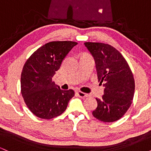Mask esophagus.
I'll use <instances>...</instances> for the list:
<instances>
[{"label": "esophagus", "instance_id": "1", "mask_svg": "<svg viewBox=\"0 0 151 151\" xmlns=\"http://www.w3.org/2000/svg\"><path fill=\"white\" fill-rule=\"evenodd\" d=\"M77 93H78V95H79V96H80V97H81V98H86V97H87L88 96H89L87 93L81 92V91H78Z\"/></svg>", "mask_w": 151, "mask_h": 151}]
</instances>
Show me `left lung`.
<instances>
[{
	"mask_svg": "<svg viewBox=\"0 0 151 151\" xmlns=\"http://www.w3.org/2000/svg\"><path fill=\"white\" fill-rule=\"evenodd\" d=\"M96 64L99 81L104 86L101 99L92 114L103 122H114L125 114L132 103L135 81L122 55L114 47L101 42H85Z\"/></svg>",
	"mask_w": 151,
	"mask_h": 151,
	"instance_id": "1",
	"label": "left lung"
}]
</instances>
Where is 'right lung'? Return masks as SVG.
Masks as SVG:
<instances>
[{
    "mask_svg": "<svg viewBox=\"0 0 151 151\" xmlns=\"http://www.w3.org/2000/svg\"><path fill=\"white\" fill-rule=\"evenodd\" d=\"M77 45L72 41L48 42L38 48L24 65L20 80L22 96L36 116L51 119L61 115L74 96L73 90H62L52 79Z\"/></svg>",
    "mask_w": 151,
    "mask_h": 151,
    "instance_id": "obj_1",
    "label": "right lung"
}]
</instances>
